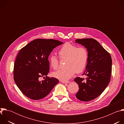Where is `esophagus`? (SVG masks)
I'll return each mask as SVG.
<instances>
[{"label": "esophagus", "instance_id": "34e87169", "mask_svg": "<svg viewBox=\"0 0 124 124\" xmlns=\"http://www.w3.org/2000/svg\"><path fill=\"white\" fill-rule=\"evenodd\" d=\"M61 82L63 83H69L70 82V81H61Z\"/></svg>", "mask_w": 124, "mask_h": 124}]
</instances>
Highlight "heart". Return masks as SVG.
<instances>
[{
  "mask_svg": "<svg viewBox=\"0 0 124 124\" xmlns=\"http://www.w3.org/2000/svg\"><path fill=\"white\" fill-rule=\"evenodd\" d=\"M58 54L61 59H67L65 69L59 70L53 73V76L62 80L66 81L75 74L82 72L84 70L88 60V52L84 47H78L70 43H66L60 48ZM51 67L56 69L59 61L57 57L52 54L49 58Z\"/></svg>",
  "mask_w": 124,
  "mask_h": 124,
  "instance_id": "b5f03b06",
  "label": "heart"
}]
</instances>
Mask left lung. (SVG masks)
<instances>
[{"mask_svg":"<svg viewBox=\"0 0 124 124\" xmlns=\"http://www.w3.org/2000/svg\"><path fill=\"white\" fill-rule=\"evenodd\" d=\"M75 43L84 46L88 52L86 69L83 74L85 78L77 77L74 81L79 90L76 96L79 100L88 101L99 96L108 86L112 69V59L109 53L92 38L77 39Z\"/></svg>","mask_w":124,"mask_h":124,"instance_id":"left-lung-1","label":"left lung"}]
</instances>
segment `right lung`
<instances>
[{"label": "right lung", "instance_id": "obj_1", "mask_svg": "<svg viewBox=\"0 0 124 124\" xmlns=\"http://www.w3.org/2000/svg\"><path fill=\"white\" fill-rule=\"evenodd\" d=\"M63 43L53 39H35L19 51L14 68V79L22 92L27 97L38 100L46 97L59 82L58 79L48 78L51 52ZM46 76L41 82V77Z\"/></svg>", "mask_w": 124, "mask_h": 124}]
</instances>
